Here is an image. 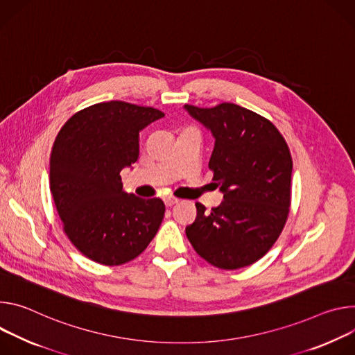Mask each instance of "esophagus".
Returning a JSON list of instances; mask_svg holds the SVG:
<instances>
[{"instance_id": "obj_1", "label": "esophagus", "mask_w": 355, "mask_h": 355, "mask_svg": "<svg viewBox=\"0 0 355 355\" xmlns=\"http://www.w3.org/2000/svg\"><path fill=\"white\" fill-rule=\"evenodd\" d=\"M164 202H165L166 207H172L173 205H176L179 202V199L173 198V196H166V198H164Z\"/></svg>"}]
</instances>
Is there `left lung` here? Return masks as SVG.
Instances as JSON below:
<instances>
[{
  "label": "left lung",
  "instance_id": "1",
  "mask_svg": "<svg viewBox=\"0 0 355 355\" xmlns=\"http://www.w3.org/2000/svg\"><path fill=\"white\" fill-rule=\"evenodd\" d=\"M187 114L214 138L209 168L223 202L186 227L194 251L221 269L261 259L278 240L291 206L292 157L270 121L232 103L213 108L186 104Z\"/></svg>",
  "mask_w": 355,
  "mask_h": 355
}]
</instances>
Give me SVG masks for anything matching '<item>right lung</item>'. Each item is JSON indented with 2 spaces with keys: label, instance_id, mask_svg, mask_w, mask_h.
Masks as SVG:
<instances>
[{
  "label": "right lung",
  "instance_id": "add662e5",
  "mask_svg": "<svg viewBox=\"0 0 355 355\" xmlns=\"http://www.w3.org/2000/svg\"><path fill=\"white\" fill-rule=\"evenodd\" d=\"M165 114L107 101L74 114L51 156V191L71 244L89 259L121 265L152 241L165 216L161 199L124 190L121 171L139 156V132Z\"/></svg>",
  "mask_w": 355,
  "mask_h": 355
}]
</instances>
